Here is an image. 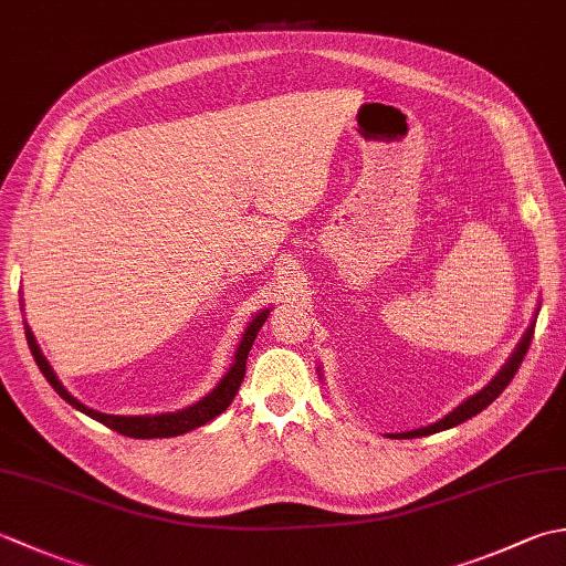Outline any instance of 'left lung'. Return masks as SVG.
I'll return each mask as SVG.
<instances>
[{"mask_svg":"<svg viewBox=\"0 0 566 566\" xmlns=\"http://www.w3.org/2000/svg\"><path fill=\"white\" fill-rule=\"evenodd\" d=\"M533 333H535V321L531 323V328L525 331L523 340L518 343V347H515V353L509 357V363L503 365V369L499 371V375L491 379L482 391L474 394V396H469V399L462 406H457L452 413H448L442 420H438V423H432L428 428H418V430H408V432H396V436H389V438H423V436H432V432L454 428V426L464 423V420H469L472 416L482 413L489 403H494L499 399V396L503 394V389H506L509 384H511V379L515 377V371H518L523 357L527 353V347H531V343H533Z\"/></svg>","mask_w":566,"mask_h":566,"instance_id":"obj_1","label":"left lung"}]
</instances>
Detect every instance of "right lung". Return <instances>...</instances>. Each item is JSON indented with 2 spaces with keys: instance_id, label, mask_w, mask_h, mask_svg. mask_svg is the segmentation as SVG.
<instances>
[{
  "instance_id": "1",
  "label": "right lung",
  "mask_w": 566,
  "mask_h": 566,
  "mask_svg": "<svg viewBox=\"0 0 566 566\" xmlns=\"http://www.w3.org/2000/svg\"><path fill=\"white\" fill-rule=\"evenodd\" d=\"M268 316H270V308H264V311H260L255 318L250 321V326L243 333V340H240L238 350H235L233 365H231V369L226 371V377L219 381V387H216L211 394L203 396V399L197 401L195 406L182 408V411H177V413H160V416H109V413H99V411H94V408H87L84 403H80L75 396L67 394V389L55 377V371H53L51 365H48V359L43 357L41 347L35 345L31 328L29 326H23V328H27V340H29L35 365H39V369L43 371V377L48 379V384H51V387L60 396H63V399L72 408H77V411H82L84 416H90L94 420H99V423H104L106 428L122 432V436L148 440V438L182 436V432H189V430H195L203 423H209V420H213L216 416H221L226 408L233 403L240 384H243V377H245L248 353H250L252 343H255V338H258V331L262 328V323L268 321Z\"/></svg>"
}]
</instances>
